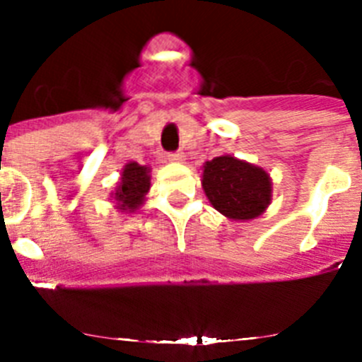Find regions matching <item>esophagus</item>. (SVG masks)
Masks as SVG:
<instances>
[{
  "instance_id": "34e87169",
  "label": "esophagus",
  "mask_w": 362,
  "mask_h": 362,
  "mask_svg": "<svg viewBox=\"0 0 362 362\" xmlns=\"http://www.w3.org/2000/svg\"><path fill=\"white\" fill-rule=\"evenodd\" d=\"M168 161H172V163L185 161V153L181 152V150H177V152H170L168 153Z\"/></svg>"
}]
</instances>
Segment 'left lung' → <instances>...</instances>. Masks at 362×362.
Here are the masks:
<instances>
[{
  "mask_svg": "<svg viewBox=\"0 0 362 362\" xmlns=\"http://www.w3.org/2000/svg\"><path fill=\"white\" fill-rule=\"evenodd\" d=\"M203 188L214 209L235 221L261 216L272 199V183L267 172L232 156L206 161Z\"/></svg>",
  "mask_w": 362,
  "mask_h": 362,
  "instance_id": "1",
  "label": "left lung"
}]
</instances>
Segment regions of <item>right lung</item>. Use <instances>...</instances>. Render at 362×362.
I'll list each match as a JSON object with an SVG mask.
<instances>
[{"label":"right lung","mask_w":362,"mask_h":362,"mask_svg":"<svg viewBox=\"0 0 362 362\" xmlns=\"http://www.w3.org/2000/svg\"><path fill=\"white\" fill-rule=\"evenodd\" d=\"M150 188V175L148 168L137 165V163H129L124 166L123 175H121L119 188L116 190V197L121 210L134 212L137 206H141L146 192Z\"/></svg>","instance_id":"right-lung-1"}]
</instances>
